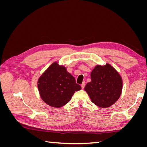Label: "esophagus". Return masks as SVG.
I'll use <instances>...</instances> for the list:
<instances>
[{
    "label": "esophagus",
    "mask_w": 147,
    "mask_h": 147,
    "mask_svg": "<svg viewBox=\"0 0 147 147\" xmlns=\"http://www.w3.org/2000/svg\"><path fill=\"white\" fill-rule=\"evenodd\" d=\"M85 84H86V83H85V82H83L82 83V84H81V86H82V89H83L84 88V86H85Z\"/></svg>",
    "instance_id": "esophagus-1"
}]
</instances>
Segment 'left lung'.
Wrapping results in <instances>:
<instances>
[{
	"mask_svg": "<svg viewBox=\"0 0 147 147\" xmlns=\"http://www.w3.org/2000/svg\"><path fill=\"white\" fill-rule=\"evenodd\" d=\"M91 81L84 87L92 102L100 107H109L121 96L123 83L121 77L113 67L107 64L97 65L91 74Z\"/></svg>",
	"mask_w": 147,
	"mask_h": 147,
	"instance_id": "8db88e82",
	"label": "left lung"
}]
</instances>
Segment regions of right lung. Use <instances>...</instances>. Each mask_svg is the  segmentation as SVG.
Returning a JSON list of instances; mask_svg holds the SVG:
<instances>
[{"label":"right lung","instance_id":"1","mask_svg":"<svg viewBox=\"0 0 147 147\" xmlns=\"http://www.w3.org/2000/svg\"><path fill=\"white\" fill-rule=\"evenodd\" d=\"M38 88L47 104L59 108L68 103L74 92L80 90L82 87L64 67L54 63L39 78Z\"/></svg>","mask_w":147,"mask_h":147}]
</instances>
